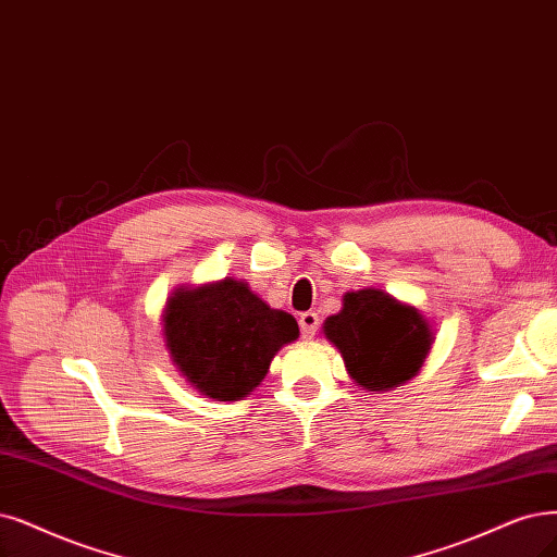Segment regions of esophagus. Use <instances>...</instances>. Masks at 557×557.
<instances>
[{"label":"esophagus","mask_w":557,"mask_h":557,"mask_svg":"<svg viewBox=\"0 0 557 557\" xmlns=\"http://www.w3.org/2000/svg\"><path fill=\"white\" fill-rule=\"evenodd\" d=\"M319 331V314L317 312H305L300 314V333L305 339H312Z\"/></svg>","instance_id":"34e87169"}]
</instances>
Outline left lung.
<instances>
[{
    "instance_id": "1",
    "label": "left lung",
    "mask_w": 557,
    "mask_h": 557,
    "mask_svg": "<svg viewBox=\"0 0 557 557\" xmlns=\"http://www.w3.org/2000/svg\"><path fill=\"white\" fill-rule=\"evenodd\" d=\"M346 374L367 393L379 395L413 379L434 346V331L418 307L367 286L348 292L342 310L323 321Z\"/></svg>"
}]
</instances>
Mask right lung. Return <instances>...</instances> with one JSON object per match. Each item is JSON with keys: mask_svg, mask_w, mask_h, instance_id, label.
I'll return each mask as SVG.
<instances>
[{"mask_svg": "<svg viewBox=\"0 0 557 557\" xmlns=\"http://www.w3.org/2000/svg\"><path fill=\"white\" fill-rule=\"evenodd\" d=\"M298 335L289 312L273 310L234 277L176 286L162 310V339L176 372L215 401L250 395Z\"/></svg>", "mask_w": 557, "mask_h": 557, "instance_id": "1", "label": "right lung"}]
</instances>
